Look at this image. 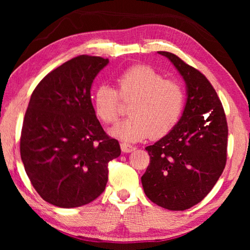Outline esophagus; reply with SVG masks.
<instances>
[{
    "label": "esophagus",
    "mask_w": 250,
    "mask_h": 250,
    "mask_svg": "<svg viewBox=\"0 0 250 250\" xmlns=\"http://www.w3.org/2000/svg\"><path fill=\"white\" fill-rule=\"evenodd\" d=\"M120 147H121V150L124 151V152H125V153L132 152V151L136 149V148H135L134 146H132V145H130V144H125V143H121Z\"/></svg>",
    "instance_id": "esophagus-1"
}]
</instances>
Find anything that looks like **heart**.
Instances as JSON below:
<instances>
[{
  "instance_id": "b5f03b06",
  "label": "heart",
  "mask_w": 250,
  "mask_h": 250,
  "mask_svg": "<svg viewBox=\"0 0 250 250\" xmlns=\"http://www.w3.org/2000/svg\"><path fill=\"white\" fill-rule=\"evenodd\" d=\"M119 92L108 83L95 89L94 113L105 124H114L119 116L120 95L131 105L130 119L109 129V134L125 142H139L150 135L162 136L177 124L185 106L182 84L168 81L150 66L136 65L117 79Z\"/></svg>"
}]
</instances>
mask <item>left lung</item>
I'll return each mask as SVG.
<instances>
[{"mask_svg": "<svg viewBox=\"0 0 250 250\" xmlns=\"http://www.w3.org/2000/svg\"><path fill=\"white\" fill-rule=\"evenodd\" d=\"M171 61L186 83V104L174 128L147 146L150 163L142 176L144 192L169 210H185L209 193L227 161L228 125L220 100L207 78L177 56Z\"/></svg>", "mask_w": 250, "mask_h": 250, "instance_id": "8db88e82", "label": "left lung"}]
</instances>
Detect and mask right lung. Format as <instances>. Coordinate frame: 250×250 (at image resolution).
<instances>
[{
	"mask_svg": "<svg viewBox=\"0 0 250 250\" xmlns=\"http://www.w3.org/2000/svg\"><path fill=\"white\" fill-rule=\"evenodd\" d=\"M108 59L78 56L46 75L31 95L20 155L31 184L48 203L73 208L103 192L107 164L121 153L94 113V78Z\"/></svg>",
	"mask_w": 250,
	"mask_h": 250,
	"instance_id": "add662e5",
	"label": "right lung"
}]
</instances>
